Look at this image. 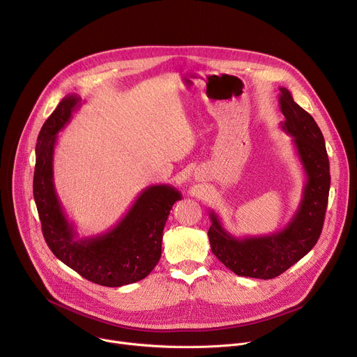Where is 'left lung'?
Wrapping results in <instances>:
<instances>
[{
    "label": "left lung",
    "mask_w": 357,
    "mask_h": 357,
    "mask_svg": "<svg viewBox=\"0 0 357 357\" xmlns=\"http://www.w3.org/2000/svg\"><path fill=\"white\" fill-rule=\"evenodd\" d=\"M280 110L286 121L281 129L291 136L305 174L300 205L282 229L263 236L235 238L213 211L208 236L211 250L236 275L270 280L294 266L316 245L323 229L330 191V166L324 137L314 122L294 100L286 87H280Z\"/></svg>",
    "instance_id": "obj_1"
}]
</instances>
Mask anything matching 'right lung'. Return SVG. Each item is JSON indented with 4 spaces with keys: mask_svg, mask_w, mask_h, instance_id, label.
<instances>
[{
    "mask_svg": "<svg viewBox=\"0 0 357 357\" xmlns=\"http://www.w3.org/2000/svg\"><path fill=\"white\" fill-rule=\"evenodd\" d=\"M82 105L67 94L44 122L36 145L33 192L44 240L53 254L86 280L121 287L144 280L162 254V234L169 212L182 195L171 185H151L142 191L126 215L103 234L79 238L61 208L53 179L57 133Z\"/></svg>",
    "mask_w": 357,
    "mask_h": 357,
    "instance_id": "obj_1",
    "label": "right lung"
}]
</instances>
